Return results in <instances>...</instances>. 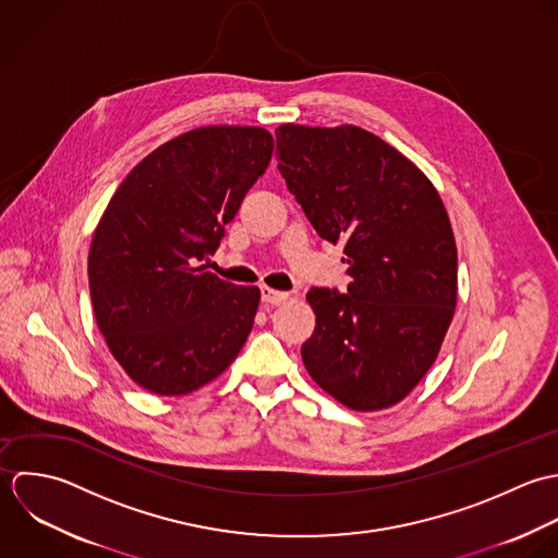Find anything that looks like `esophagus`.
<instances>
[{
    "label": "esophagus",
    "instance_id": "esophagus-1",
    "mask_svg": "<svg viewBox=\"0 0 558 558\" xmlns=\"http://www.w3.org/2000/svg\"><path fill=\"white\" fill-rule=\"evenodd\" d=\"M260 300L265 304H271V306H278V304H284L289 300V293H282V291H274L269 287H260Z\"/></svg>",
    "mask_w": 558,
    "mask_h": 558
}]
</instances>
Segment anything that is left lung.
<instances>
[{
  "label": "left lung",
  "instance_id": "left-lung-1",
  "mask_svg": "<svg viewBox=\"0 0 558 558\" xmlns=\"http://www.w3.org/2000/svg\"><path fill=\"white\" fill-rule=\"evenodd\" d=\"M276 159L317 234L344 245L347 293L311 289L302 344L311 377L342 405L405 399L438 357L457 304V247L432 181L381 137L353 126L282 124Z\"/></svg>",
  "mask_w": 558,
  "mask_h": 558
}]
</instances>
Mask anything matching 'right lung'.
Returning a JSON list of instances; mask_svg holds the SVG:
<instances>
[{"instance_id":"add662e5","label":"right lung","mask_w":558,"mask_h":558,"mask_svg":"<svg viewBox=\"0 0 558 558\" xmlns=\"http://www.w3.org/2000/svg\"><path fill=\"white\" fill-rule=\"evenodd\" d=\"M260 126H201L144 157L95 230L88 284L118 364L142 388L177 397L236 357L260 302L201 265L269 166Z\"/></svg>"}]
</instances>
